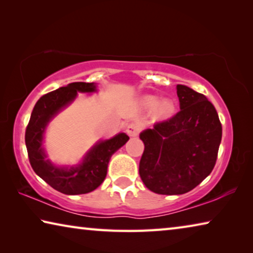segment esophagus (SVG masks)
<instances>
[{
    "mask_svg": "<svg viewBox=\"0 0 253 253\" xmlns=\"http://www.w3.org/2000/svg\"><path fill=\"white\" fill-rule=\"evenodd\" d=\"M139 130H140L139 126L137 125V124H134V123L129 124V125H128V127H127V129H126L127 134L129 136H137V135H138Z\"/></svg>",
    "mask_w": 253,
    "mask_h": 253,
    "instance_id": "1",
    "label": "esophagus"
}]
</instances>
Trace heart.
Wrapping results in <instances>:
<instances>
[{
  "label": "heart",
  "mask_w": 253,
  "mask_h": 253,
  "mask_svg": "<svg viewBox=\"0 0 253 253\" xmlns=\"http://www.w3.org/2000/svg\"><path fill=\"white\" fill-rule=\"evenodd\" d=\"M144 104L149 109H156L157 115L160 117H168L173 111V105L169 101H162L157 97L148 96L144 98Z\"/></svg>",
  "instance_id": "1"
}]
</instances>
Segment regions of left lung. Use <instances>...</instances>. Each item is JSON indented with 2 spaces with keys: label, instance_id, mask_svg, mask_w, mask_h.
Returning a JSON list of instances; mask_svg holds the SVG:
<instances>
[{
  "label": "left lung",
  "instance_id": "left-lung-1",
  "mask_svg": "<svg viewBox=\"0 0 253 253\" xmlns=\"http://www.w3.org/2000/svg\"><path fill=\"white\" fill-rule=\"evenodd\" d=\"M176 90L178 113L139 135L145 145L140 178L163 195L187 193L208 177L222 138L219 115L208 98L187 85L177 84Z\"/></svg>",
  "mask_w": 253,
  "mask_h": 253
}]
</instances>
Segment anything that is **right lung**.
Wrapping results in <instances>:
<instances>
[{
    "instance_id": "right-lung-1",
    "label": "right lung",
    "mask_w": 253,
    "mask_h": 253,
    "mask_svg": "<svg viewBox=\"0 0 253 253\" xmlns=\"http://www.w3.org/2000/svg\"><path fill=\"white\" fill-rule=\"evenodd\" d=\"M93 91H96L93 83H72L45 93L34 106L25 130V145L33 170L51 187L63 194H85L96 190L106 177L111 155L129 139L125 132H121L110 139L100 140L85 154L79 165L70 168H60L45 160L43 134L46 125L59 111L75 100L78 92Z\"/></svg>"
}]
</instances>
